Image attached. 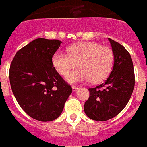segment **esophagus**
<instances>
[{
	"label": "esophagus",
	"instance_id": "34e87169",
	"mask_svg": "<svg viewBox=\"0 0 147 147\" xmlns=\"http://www.w3.org/2000/svg\"><path fill=\"white\" fill-rule=\"evenodd\" d=\"M72 89H73V92H76V91L78 89V87H76V86H73Z\"/></svg>",
	"mask_w": 147,
	"mask_h": 147
}]
</instances>
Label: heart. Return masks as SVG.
I'll return each mask as SVG.
<instances>
[{
    "label": "heart",
    "instance_id": "obj_1",
    "mask_svg": "<svg viewBox=\"0 0 147 147\" xmlns=\"http://www.w3.org/2000/svg\"><path fill=\"white\" fill-rule=\"evenodd\" d=\"M67 54L56 51L51 57L55 69L60 75L66 76L78 64L79 67L66 77L69 83L89 80L98 83L107 78L113 64L112 50L95 41L79 42L69 46Z\"/></svg>",
    "mask_w": 147,
    "mask_h": 147
}]
</instances>
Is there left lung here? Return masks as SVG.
<instances>
[{"label": "left lung", "mask_w": 147, "mask_h": 147, "mask_svg": "<svg viewBox=\"0 0 147 147\" xmlns=\"http://www.w3.org/2000/svg\"><path fill=\"white\" fill-rule=\"evenodd\" d=\"M110 42L114 63L110 76L102 84L91 88L84 113L94 121H103L116 117L128 104L134 86L135 74L131 57L126 49L115 40Z\"/></svg>", "instance_id": "obj_1"}]
</instances>
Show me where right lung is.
<instances>
[{
  "label": "right lung",
  "mask_w": 147,
  "mask_h": 147,
  "mask_svg": "<svg viewBox=\"0 0 147 147\" xmlns=\"http://www.w3.org/2000/svg\"><path fill=\"white\" fill-rule=\"evenodd\" d=\"M61 43L37 38L17 51L11 63L9 79L14 96L22 110L40 121L58 118L72 93L71 86L51 63Z\"/></svg>",
  "instance_id": "right-lung-1"
}]
</instances>
